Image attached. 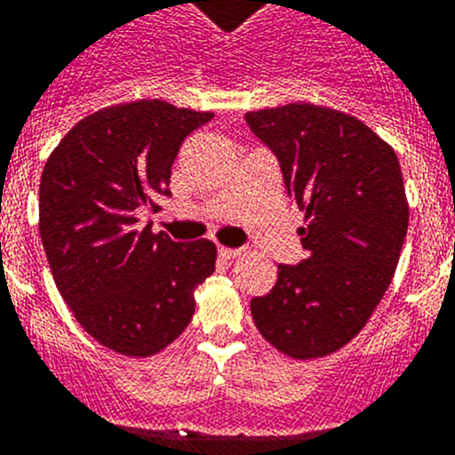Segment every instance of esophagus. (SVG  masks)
<instances>
[{"label": "esophagus", "instance_id": "esophagus-1", "mask_svg": "<svg viewBox=\"0 0 455 455\" xmlns=\"http://www.w3.org/2000/svg\"><path fill=\"white\" fill-rule=\"evenodd\" d=\"M220 256H222V259H227V260H231V259H238L240 254H243V250H233V247H220Z\"/></svg>", "mask_w": 455, "mask_h": 455}]
</instances>
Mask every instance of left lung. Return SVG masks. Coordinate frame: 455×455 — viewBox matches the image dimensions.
<instances>
[{
	"mask_svg": "<svg viewBox=\"0 0 455 455\" xmlns=\"http://www.w3.org/2000/svg\"><path fill=\"white\" fill-rule=\"evenodd\" d=\"M244 121L279 160L304 212L307 250L298 266L276 267L270 293L251 299V318L279 353L325 357L364 330L392 283L410 222L401 164L392 146L339 109L291 102Z\"/></svg>",
	"mask_w": 455,
	"mask_h": 455,
	"instance_id": "1",
	"label": "left lung"
}]
</instances>
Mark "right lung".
Wrapping results in <instances>:
<instances>
[{
	"instance_id": "add662e5",
	"label": "right lung",
	"mask_w": 455,
	"mask_h": 455,
	"mask_svg": "<svg viewBox=\"0 0 455 455\" xmlns=\"http://www.w3.org/2000/svg\"><path fill=\"white\" fill-rule=\"evenodd\" d=\"M215 116L134 100L75 124L47 157L38 228L54 283L91 337L125 357H151L183 334L195 291L215 272L211 240L173 243L140 227L172 196L180 144Z\"/></svg>"
}]
</instances>
